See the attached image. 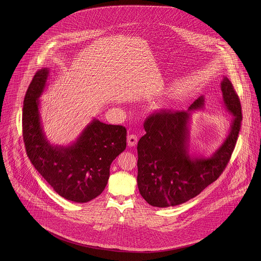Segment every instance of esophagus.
<instances>
[{
  "instance_id": "esophagus-1",
  "label": "esophagus",
  "mask_w": 261,
  "mask_h": 261,
  "mask_svg": "<svg viewBox=\"0 0 261 261\" xmlns=\"http://www.w3.org/2000/svg\"><path fill=\"white\" fill-rule=\"evenodd\" d=\"M137 142H138V136L136 134H130L127 136V144L129 147L136 146Z\"/></svg>"
}]
</instances>
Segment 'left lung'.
I'll list each match as a JSON object with an SVG mask.
<instances>
[{
    "mask_svg": "<svg viewBox=\"0 0 261 261\" xmlns=\"http://www.w3.org/2000/svg\"><path fill=\"white\" fill-rule=\"evenodd\" d=\"M223 101L233 114L228 136L211 158L191 156L188 123L191 112L203 108L199 97L188 111H161L149 115L146 134L138 142V188L152 206L168 207L198 196L223 172L236 146L243 119L240 99L231 81L221 82Z\"/></svg>",
    "mask_w": 261,
    "mask_h": 261,
    "instance_id": "8db88e82",
    "label": "left lung"
}]
</instances>
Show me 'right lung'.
Listing matches in <instances>:
<instances>
[{"label":"right lung","mask_w":261,"mask_h":261,"mask_svg":"<svg viewBox=\"0 0 261 261\" xmlns=\"http://www.w3.org/2000/svg\"><path fill=\"white\" fill-rule=\"evenodd\" d=\"M49 69L34 75L26 91L22 136L26 153L42 177L64 199L87 202L102 193L112 162L126 149L127 131L121 125L94 119L68 147L53 146L45 137L39 112Z\"/></svg>","instance_id":"add662e5"}]
</instances>
